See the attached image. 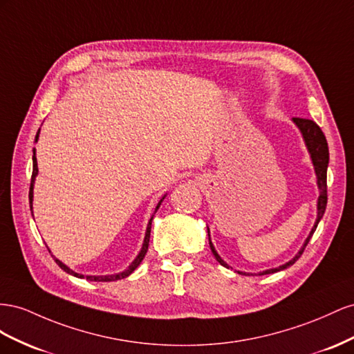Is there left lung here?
Segmentation results:
<instances>
[{"label":"left lung","mask_w":354,"mask_h":354,"mask_svg":"<svg viewBox=\"0 0 354 354\" xmlns=\"http://www.w3.org/2000/svg\"><path fill=\"white\" fill-rule=\"evenodd\" d=\"M294 120V123L298 126V129L301 130L302 136H304V140H306V145L310 151V156H311V160H313V165H315V170H316V176H317V185H319V189H320V196H319V201H317V219H316V224L315 227L311 228V233L310 236L307 237L304 246L301 248V250L298 252V255H295L294 259H290L289 262H286L285 266H280L277 268H271V270H266L259 272V274H271V272H277L280 270H285L288 267H290L292 264H295V261L302 255V252H304L306 246L308 245V241L311 239V236L315 234V231L317 228V224L319 221L322 219L323 214H325L326 210V203H328V187H326V170H328V163H329V149H328V142H326V138L325 135H323L322 129L315 123L313 120H308V118H299V117H294L292 118ZM207 233H209V228H207ZM209 245H210V250L212 254L215 255L216 261L219 262L221 266H224L227 268H230L224 261H222V258L218 255V252L215 250L214 245H212L210 241V236H209ZM240 272V274H245V276H249L248 272H241V271H237Z\"/></svg>","instance_id":"1"}]
</instances>
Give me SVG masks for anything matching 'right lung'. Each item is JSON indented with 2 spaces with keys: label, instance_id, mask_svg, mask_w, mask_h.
I'll list each match as a JSON object with an SVG mask.
<instances>
[{
  "label": "right lung",
  "instance_id": "right-lung-1",
  "mask_svg": "<svg viewBox=\"0 0 354 354\" xmlns=\"http://www.w3.org/2000/svg\"><path fill=\"white\" fill-rule=\"evenodd\" d=\"M38 133H39V130H38ZM38 133H37V136H35V142L38 140ZM32 176H31V187H29V206H31V209H32V197H34V180H35V176H37V174H38V166H37V158H35V149H34V156H32ZM165 198V197H163ZM163 198H161L160 201H158V205H157V207H156V212L158 210V207H160V205H161V201H163ZM151 222H153V218L149 219V222H148V227H147V233H145V239H144V245H142V249H140V252H139V255L136 257V259L132 262V264L129 266V268L127 270H124V271H121V272H118V274H113V276H86V279L87 280H92V281H113V280H120V279H124V277H127L129 274H132V272L138 268V266L140 264V262H142V259L145 258V255H147V250H148V246H149V234H151ZM53 257V255H52ZM55 258V257H53ZM55 261H56V264L62 268L64 271H66L68 274H73V276H75V277H80V279H83L84 276L83 274H78V272H75V271H73L71 268H68L65 264H62V262H60L59 259H56L55 258Z\"/></svg>",
  "mask_w": 354,
  "mask_h": 354
}]
</instances>
